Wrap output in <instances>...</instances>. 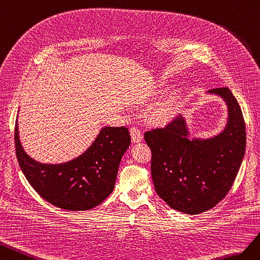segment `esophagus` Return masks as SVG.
I'll use <instances>...</instances> for the list:
<instances>
[{"mask_svg": "<svg viewBox=\"0 0 260 260\" xmlns=\"http://www.w3.org/2000/svg\"><path fill=\"white\" fill-rule=\"evenodd\" d=\"M131 136H132V142L134 144L142 142L144 137L142 131H140L138 127H135V126H133L131 128Z\"/></svg>", "mask_w": 260, "mask_h": 260, "instance_id": "obj_1", "label": "esophagus"}]
</instances>
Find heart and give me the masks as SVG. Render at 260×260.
I'll list each match as a JSON object with an SVG mask.
<instances>
[{
    "mask_svg": "<svg viewBox=\"0 0 260 260\" xmlns=\"http://www.w3.org/2000/svg\"><path fill=\"white\" fill-rule=\"evenodd\" d=\"M176 109V99L174 95H171L152 108L149 113L150 121L155 125L165 126L173 120Z\"/></svg>",
    "mask_w": 260,
    "mask_h": 260,
    "instance_id": "b5f03b06",
    "label": "heart"
}]
</instances>
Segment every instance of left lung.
Returning a JSON list of instances; mask_svg holds the SVG:
<instances>
[{
  "instance_id": "left-lung-1",
  "label": "left lung",
  "mask_w": 260,
  "mask_h": 260,
  "mask_svg": "<svg viewBox=\"0 0 260 260\" xmlns=\"http://www.w3.org/2000/svg\"><path fill=\"white\" fill-rule=\"evenodd\" d=\"M228 106L223 132L208 139L188 138L184 117L145 133L151 150L157 194L171 208L198 214L213 208L231 189L245 154L246 129L239 102L228 87L210 89Z\"/></svg>"
}]
</instances>
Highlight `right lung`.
<instances>
[{
  "label": "right lung",
  "mask_w": 260,
  "mask_h": 260,
  "mask_svg": "<svg viewBox=\"0 0 260 260\" xmlns=\"http://www.w3.org/2000/svg\"><path fill=\"white\" fill-rule=\"evenodd\" d=\"M14 137L19 167L31 187L50 204L70 211L92 209L112 192L121 159L131 145L125 126L103 127L79 157L60 165H46L24 151L17 123Z\"/></svg>",
  "instance_id": "obj_1"
}]
</instances>
